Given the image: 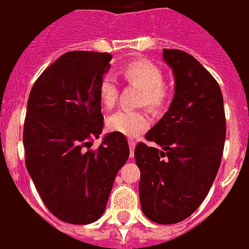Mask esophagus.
I'll return each mask as SVG.
<instances>
[{"instance_id": "1", "label": "esophagus", "mask_w": 249, "mask_h": 249, "mask_svg": "<svg viewBox=\"0 0 249 249\" xmlns=\"http://www.w3.org/2000/svg\"><path fill=\"white\" fill-rule=\"evenodd\" d=\"M127 141H128V145H130L131 157H134V150H135V146H136V141H135L132 137H128V139H127Z\"/></svg>"}]
</instances>
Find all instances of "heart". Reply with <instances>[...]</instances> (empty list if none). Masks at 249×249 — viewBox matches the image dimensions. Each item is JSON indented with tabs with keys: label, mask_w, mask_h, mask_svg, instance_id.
Instances as JSON below:
<instances>
[{
	"label": "heart",
	"mask_w": 249,
	"mask_h": 249,
	"mask_svg": "<svg viewBox=\"0 0 249 249\" xmlns=\"http://www.w3.org/2000/svg\"><path fill=\"white\" fill-rule=\"evenodd\" d=\"M127 82L142 87L141 104L158 110L163 108L168 99L164 87V74L162 69L148 59H135L127 63L121 71ZM99 99L105 109H112L118 99V85L114 75L105 74L99 85ZM150 124V117L145 110L121 109L107 119V128L112 132L137 136Z\"/></svg>",
	"instance_id": "b5f03b06"
}]
</instances>
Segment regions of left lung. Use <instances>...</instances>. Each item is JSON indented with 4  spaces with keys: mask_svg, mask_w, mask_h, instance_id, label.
Here are the masks:
<instances>
[{
    "mask_svg": "<svg viewBox=\"0 0 249 249\" xmlns=\"http://www.w3.org/2000/svg\"><path fill=\"white\" fill-rule=\"evenodd\" d=\"M175 75L170 108L145 139L135 159L140 168L141 210L149 220L170 225L188 218L210 192L221 163L226 119L224 99L210 71L181 50L164 49Z\"/></svg>",
    "mask_w": 249,
    "mask_h": 249,
    "instance_id": "8db88e82",
    "label": "left lung"
}]
</instances>
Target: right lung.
Returning <instances> with one entry per match:
<instances>
[{
	"instance_id": "1",
	"label": "right lung",
	"mask_w": 249,
	"mask_h": 249,
	"mask_svg": "<svg viewBox=\"0 0 249 249\" xmlns=\"http://www.w3.org/2000/svg\"><path fill=\"white\" fill-rule=\"evenodd\" d=\"M112 55L71 51L47 67L32 87L24 121L25 166L53 216L74 225L104 213L113 182L127 162L124 135L103 132L99 85Z\"/></svg>"
}]
</instances>
